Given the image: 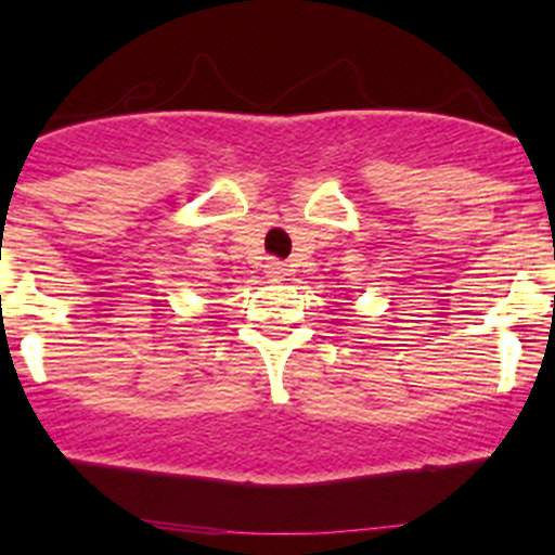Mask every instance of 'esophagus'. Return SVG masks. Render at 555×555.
<instances>
[{"instance_id":"esophagus-1","label":"esophagus","mask_w":555,"mask_h":555,"mask_svg":"<svg viewBox=\"0 0 555 555\" xmlns=\"http://www.w3.org/2000/svg\"><path fill=\"white\" fill-rule=\"evenodd\" d=\"M266 273L271 279H282V276H287V266H284V262H279V260H268Z\"/></svg>"}]
</instances>
